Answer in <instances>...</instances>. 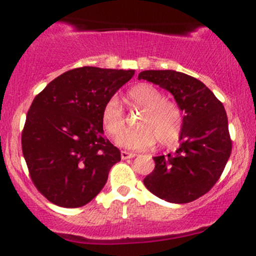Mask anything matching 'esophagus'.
Returning a JSON list of instances; mask_svg holds the SVG:
<instances>
[{"label": "esophagus", "instance_id": "obj_1", "mask_svg": "<svg viewBox=\"0 0 256 256\" xmlns=\"http://www.w3.org/2000/svg\"><path fill=\"white\" fill-rule=\"evenodd\" d=\"M120 155H122V160H126V158H132L136 156V154L134 152H126V150H122L120 152Z\"/></svg>", "mask_w": 256, "mask_h": 256}]
</instances>
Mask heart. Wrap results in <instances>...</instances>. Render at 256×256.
<instances>
[{"label": "heart", "instance_id": "obj_1", "mask_svg": "<svg viewBox=\"0 0 256 256\" xmlns=\"http://www.w3.org/2000/svg\"><path fill=\"white\" fill-rule=\"evenodd\" d=\"M132 110H142L134 131L124 132L125 114L116 98H110L101 110V124L110 137L116 138V144L132 150H146L158 142L162 146H171L178 142L183 130V114L174 102L165 96L154 85L140 83L134 85L126 95Z\"/></svg>", "mask_w": 256, "mask_h": 256}]
</instances>
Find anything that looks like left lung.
<instances>
[{
    "mask_svg": "<svg viewBox=\"0 0 256 256\" xmlns=\"http://www.w3.org/2000/svg\"><path fill=\"white\" fill-rule=\"evenodd\" d=\"M138 79L172 94L185 113L180 146L167 156H155V168L143 180L158 198L188 204L207 194L218 182L231 155L224 106L198 79L172 70L143 71Z\"/></svg>",
    "mask_w": 256,
    "mask_h": 256,
    "instance_id": "1",
    "label": "left lung"
}]
</instances>
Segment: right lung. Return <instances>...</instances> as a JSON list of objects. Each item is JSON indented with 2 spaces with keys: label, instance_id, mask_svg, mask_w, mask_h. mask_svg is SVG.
<instances>
[{
  "label": "right lung",
  "instance_id": "obj_1",
  "mask_svg": "<svg viewBox=\"0 0 256 256\" xmlns=\"http://www.w3.org/2000/svg\"><path fill=\"white\" fill-rule=\"evenodd\" d=\"M134 74L79 67L34 98L22 134V154L34 186L52 204L82 207L104 186L120 150L104 136L101 110Z\"/></svg>",
  "mask_w": 256,
  "mask_h": 256
}]
</instances>
